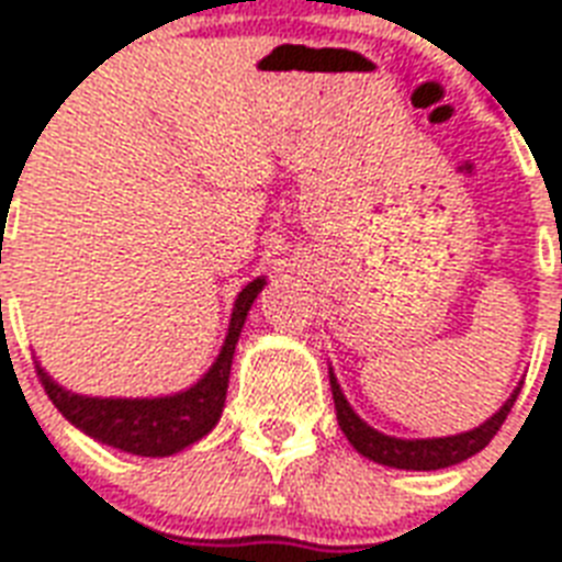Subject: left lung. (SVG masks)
I'll return each instance as SVG.
<instances>
[{"instance_id": "left-lung-1", "label": "left lung", "mask_w": 562, "mask_h": 562, "mask_svg": "<svg viewBox=\"0 0 562 562\" xmlns=\"http://www.w3.org/2000/svg\"><path fill=\"white\" fill-rule=\"evenodd\" d=\"M329 384H333L338 426H341V431L347 435V440L356 446V452H361L364 458H370V461L375 463H384V467H396V470H443V467L467 461V458L481 452V449L496 437V431L507 419L510 408H514L516 396H519V387H516V391L510 393V400H507L487 423H481L479 428L463 431V435L428 437V440H402V437H391L382 435V431H375L373 426H368V423L350 408V402L344 396L341 384H338L333 370H329Z\"/></svg>"}]
</instances>
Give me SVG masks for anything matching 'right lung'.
<instances>
[{"label":"right lung","mask_w":562,"mask_h":562,"mask_svg":"<svg viewBox=\"0 0 562 562\" xmlns=\"http://www.w3.org/2000/svg\"><path fill=\"white\" fill-rule=\"evenodd\" d=\"M265 280L247 282L238 291L236 306L229 315V329L221 347L218 359L198 384L189 391L171 393V396H154V400H101V396H81L60 387V384L37 364V375L46 387L48 400L83 435L95 437L101 443L122 449V452L143 454V458H166L187 446L198 443L203 435H210L218 423L224 400H227L229 364L236 352L238 335L247 321V312L254 306L256 294L262 291Z\"/></svg>","instance_id":"obj_1"}]
</instances>
